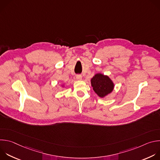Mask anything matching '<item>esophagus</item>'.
I'll list each match as a JSON object with an SVG mask.
<instances>
[{
  "instance_id": "1",
  "label": "esophagus",
  "mask_w": 160,
  "mask_h": 160,
  "mask_svg": "<svg viewBox=\"0 0 160 160\" xmlns=\"http://www.w3.org/2000/svg\"><path fill=\"white\" fill-rule=\"evenodd\" d=\"M76 78L78 80H81L82 79V77L81 75H76Z\"/></svg>"
}]
</instances>
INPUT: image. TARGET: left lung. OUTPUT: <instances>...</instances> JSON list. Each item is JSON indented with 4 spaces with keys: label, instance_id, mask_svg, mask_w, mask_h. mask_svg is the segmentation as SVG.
<instances>
[{
    "label": "left lung",
    "instance_id": "8db88e82",
    "mask_svg": "<svg viewBox=\"0 0 160 160\" xmlns=\"http://www.w3.org/2000/svg\"><path fill=\"white\" fill-rule=\"evenodd\" d=\"M90 82L94 92L102 98L112 92L115 86L108 76L101 73L96 74Z\"/></svg>",
    "mask_w": 160,
    "mask_h": 160
}]
</instances>
